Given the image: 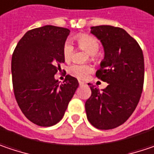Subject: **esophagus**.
<instances>
[{"instance_id":"1","label":"esophagus","mask_w":154,"mask_h":154,"mask_svg":"<svg viewBox=\"0 0 154 154\" xmlns=\"http://www.w3.org/2000/svg\"><path fill=\"white\" fill-rule=\"evenodd\" d=\"M85 84V82H82V81H79V85H84Z\"/></svg>"}]
</instances>
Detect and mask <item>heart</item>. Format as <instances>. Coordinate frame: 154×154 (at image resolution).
Returning <instances> with one entry per match:
<instances>
[{"label":"heart","mask_w":154,"mask_h":154,"mask_svg":"<svg viewBox=\"0 0 154 154\" xmlns=\"http://www.w3.org/2000/svg\"><path fill=\"white\" fill-rule=\"evenodd\" d=\"M77 42L78 47L81 50L86 51L90 57L93 60L97 59L96 53L99 49V43L97 40L91 35H80L77 37ZM74 52V48L70 42H66L63 47V57L65 62H69ZM69 73L79 79H85L88 75L92 71V67L89 64H73L68 69Z\"/></svg>","instance_id":"heart-1"}]
</instances>
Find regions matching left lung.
Returning <instances> with one entry per match:
<instances>
[{"mask_svg":"<svg viewBox=\"0 0 154 154\" xmlns=\"http://www.w3.org/2000/svg\"><path fill=\"white\" fill-rule=\"evenodd\" d=\"M91 33L104 51L96 76L108 85L99 91L88 84L91 96L85 102L86 115L96 128L109 130L125 122L138 105L144 85V56L137 41L121 28L95 26Z\"/></svg>","mask_w":154,"mask_h":154,"instance_id":"obj_1","label":"left lung"}]
</instances>
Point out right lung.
I'll list each match as a JSON object with an SVG mask.
<instances>
[{
    "label": "right lung",
    "instance_id": "obj_1",
    "mask_svg": "<svg viewBox=\"0 0 154 154\" xmlns=\"http://www.w3.org/2000/svg\"><path fill=\"white\" fill-rule=\"evenodd\" d=\"M69 34L68 29L52 25L29 30L12 56L16 102L25 117L40 126L54 125L63 119L79 85L69 75L63 84L55 78L64 63L63 47Z\"/></svg>",
    "mask_w": 154,
    "mask_h": 154
}]
</instances>
